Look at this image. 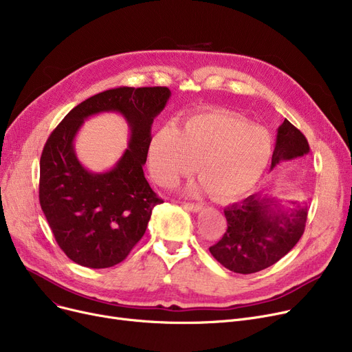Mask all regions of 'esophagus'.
<instances>
[{"instance_id": "obj_1", "label": "esophagus", "mask_w": 352, "mask_h": 352, "mask_svg": "<svg viewBox=\"0 0 352 352\" xmlns=\"http://www.w3.org/2000/svg\"><path fill=\"white\" fill-rule=\"evenodd\" d=\"M186 208L191 212H198L202 210V206L201 204H192V202H186Z\"/></svg>"}]
</instances>
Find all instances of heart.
I'll list each match as a JSON object with an SVG mask.
<instances>
[{
    "instance_id": "obj_1",
    "label": "heart",
    "mask_w": 352,
    "mask_h": 352,
    "mask_svg": "<svg viewBox=\"0 0 352 352\" xmlns=\"http://www.w3.org/2000/svg\"><path fill=\"white\" fill-rule=\"evenodd\" d=\"M272 154L265 129L241 117L211 113L188 118L182 133L173 124L160 126L148 148L153 177L173 186L197 170L199 181L186 190L190 195L215 192L232 201L252 191L263 178Z\"/></svg>"
}]
</instances>
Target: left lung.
<instances>
[{"label":"left lung","instance_id":"1","mask_svg":"<svg viewBox=\"0 0 352 352\" xmlns=\"http://www.w3.org/2000/svg\"><path fill=\"white\" fill-rule=\"evenodd\" d=\"M309 153L304 134L288 120L276 129L271 170L281 161ZM256 192L227 207V231L210 247L215 260L236 274H252L280 261L300 241L307 223V207Z\"/></svg>","mask_w":352,"mask_h":352}]
</instances>
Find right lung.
I'll return each mask as SVG.
<instances>
[{"instance_id": "add662e5", "label": "right lung", "mask_w": 352, "mask_h": 352, "mask_svg": "<svg viewBox=\"0 0 352 352\" xmlns=\"http://www.w3.org/2000/svg\"><path fill=\"white\" fill-rule=\"evenodd\" d=\"M171 97L166 87H118L72 108L45 142L40 160V204L65 255L87 268L124 261L142 238L153 208L162 199L145 179L142 166L151 126ZM117 112L129 124L127 150L111 170L89 172L73 141L83 121Z\"/></svg>"}]
</instances>
